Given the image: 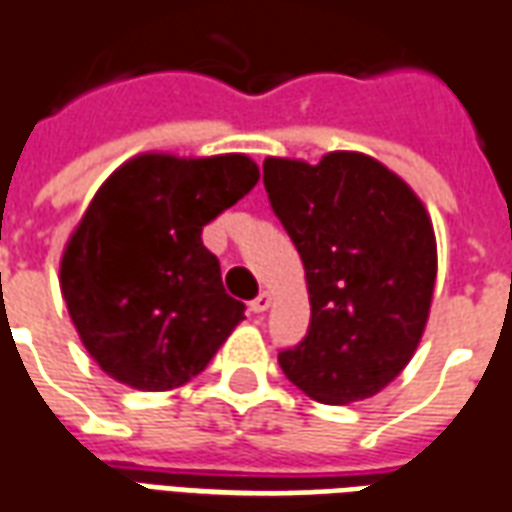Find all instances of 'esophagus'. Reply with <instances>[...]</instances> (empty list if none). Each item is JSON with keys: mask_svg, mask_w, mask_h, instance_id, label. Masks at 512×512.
<instances>
[{"mask_svg": "<svg viewBox=\"0 0 512 512\" xmlns=\"http://www.w3.org/2000/svg\"><path fill=\"white\" fill-rule=\"evenodd\" d=\"M268 307H271V293L263 291V293H260V296H257V299H252V305H249V310H252V313H266Z\"/></svg>", "mask_w": 512, "mask_h": 512, "instance_id": "1", "label": "esophagus"}]
</instances>
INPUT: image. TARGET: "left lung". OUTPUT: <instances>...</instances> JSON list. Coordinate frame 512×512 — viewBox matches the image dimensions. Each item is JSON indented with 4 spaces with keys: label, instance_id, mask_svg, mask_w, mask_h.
Instances as JSON below:
<instances>
[{
    "label": "left lung",
    "instance_id": "8db88e82",
    "mask_svg": "<svg viewBox=\"0 0 512 512\" xmlns=\"http://www.w3.org/2000/svg\"><path fill=\"white\" fill-rule=\"evenodd\" d=\"M263 185L302 257L310 327L280 352L285 377L321 405L380 393L416 355L438 274L435 230L399 174L363 152L310 166L266 157Z\"/></svg>",
    "mask_w": 512,
    "mask_h": 512
}]
</instances>
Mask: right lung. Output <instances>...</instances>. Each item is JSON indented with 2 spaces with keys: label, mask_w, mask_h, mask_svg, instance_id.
I'll return each instance as SVG.
<instances>
[{
  "label": "right lung",
  "mask_w": 512,
  "mask_h": 512,
  "mask_svg": "<svg viewBox=\"0 0 512 512\" xmlns=\"http://www.w3.org/2000/svg\"><path fill=\"white\" fill-rule=\"evenodd\" d=\"M260 180L252 157L144 152L113 171L60 257V293L96 366L138 391H171L244 321L202 227Z\"/></svg>",
  "instance_id": "1"
}]
</instances>
